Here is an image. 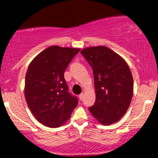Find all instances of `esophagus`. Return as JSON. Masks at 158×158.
<instances>
[{
  "instance_id": "esophagus-1",
  "label": "esophagus",
  "mask_w": 158,
  "mask_h": 158,
  "mask_svg": "<svg viewBox=\"0 0 158 158\" xmlns=\"http://www.w3.org/2000/svg\"><path fill=\"white\" fill-rule=\"evenodd\" d=\"M83 98H84V94L81 93V94H79V99H80L81 100H82Z\"/></svg>"
}]
</instances>
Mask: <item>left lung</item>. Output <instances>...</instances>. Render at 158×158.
Here are the masks:
<instances>
[{"instance_id": "8db88e82", "label": "left lung", "mask_w": 158, "mask_h": 158, "mask_svg": "<svg viewBox=\"0 0 158 158\" xmlns=\"http://www.w3.org/2000/svg\"><path fill=\"white\" fill-rule=\"evenodd\" d=\"M93 70L96 101L88 108L98 122L106 126L120 119L126 113L133 95L131 70L118 54L104 46L81 51Z\"/></svg>"}]
</instances>
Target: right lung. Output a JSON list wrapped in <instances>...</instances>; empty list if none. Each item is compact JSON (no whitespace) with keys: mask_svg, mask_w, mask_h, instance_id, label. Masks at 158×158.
Here are the masks:
<instances>
[{"mask_svg":"<svg viewBox=\"0 0 158 158\" xmlns=\"http://www.w3.org/2000/svg\"><path fill=\"white\" fill-rule=\"evenodd\" d=\"M79 49L52 46L30 63L25 77L27 106L38 121L50 128L70 118L78 98L68 91L64 73Z\"/></svg>","mask_w":158,"mask_h":158,"instance_id":"obj_1","label":"right lung"}]
</instances>
